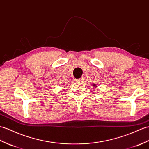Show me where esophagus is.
<instances>
[{
    "label": "esophagus",
    "instance_id": "1",
    "mask_svg": "<svg viewBox=\"0 0 149 149\" xmlns=\"http://www.w3.org/2000/svg\"><path fill=\"white\" fill-rule=\"evenodd\" d=\"M75 81H77V82H82L83 81H84V78L81 77L79 79H75Z\"/></svg>",
    "mask_w": 149,
    "mask_h": 149
}]
</instances>
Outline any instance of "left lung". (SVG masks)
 <instances>
[{
  "instance_id": "obj_1",
  "label": "left lung",
  "mask_w": 149,
  "mask_h": 149,
  "mask_svg": "<svg viewBox=\"0 0 149 149\" xmlns=\"http://www.w3.org/2000/svg\"><path fill=\"white\" fill-rule=\"evenodd\" d=\"M93 86H94V87H96V84H93Z\"/></svg>"
}]
</instances>
